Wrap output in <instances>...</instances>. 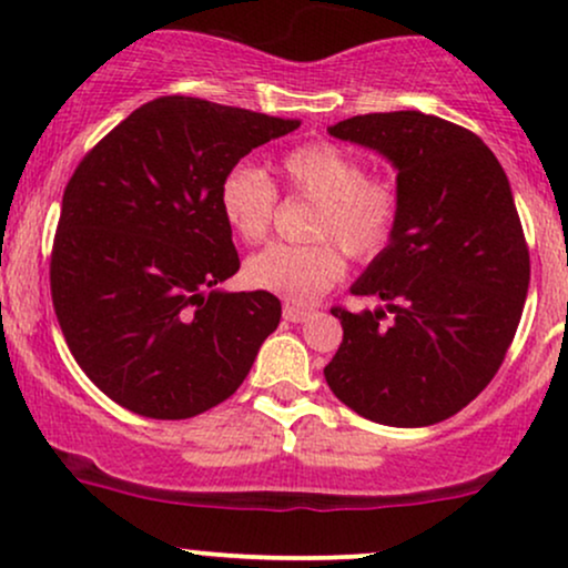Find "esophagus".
<instances>
[{
	"instance_id": "34e87169",
	"label": "esophagus",
	"mask_w": 568,
	"mask_h": 568,
	"mask_svg": "<svg viewBox=\"0 0 568 568\" xmlns=\"http://www.w3.org/2000/svg\"><path fill=\"white\" fill-rule=\"evenodd\" d=\"M310 315H312V310H306V306H298V304H285L283 306V317L288 323H304Z\"/></svg>"
}]
</instances>
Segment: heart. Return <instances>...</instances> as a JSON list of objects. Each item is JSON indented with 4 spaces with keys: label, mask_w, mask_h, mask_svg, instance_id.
Segmentation results:
<instances>
[{
    "label": "heart",
    "mask_w": 568,
    "mask_h": 568,
    "mask_svg": "<svg viewBox=\"0 0 568 568\" xmlns=\"http://www.w3.org/2000/svg\"><path fill=\"white\" fill-rule=\"evenodd\" d=\"M352 149L312 141L280 160V173L293 194L315 202L310 237L315 243H275L245 262V283L291 304H310L331 291L347 270L349 253L371 262L389 245L400 221V186L387 173H366ZM219 207L226 226L243 243H262L275 224L277 189L264 171L234 165L221 179Z\"/></svg>",
    "instance_id": "obj_1"
}]
</instances>
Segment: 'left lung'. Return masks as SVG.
Listing matches in <instances>:
<instances>
[{
    "label": "left lung",
    "mask_w": 568,
    "mask_h": 568,
    "mask_svg": "<svg viewBox=\"0 0 568 568\" xmlns=\"http://www.w3.org/2000/svg\"><path fill=\"white\" fill-rule=\"evenodd\" d=\"M328 133L393 162L400 221L352 285L384 306L331 310L344 338L325 382L371 422L435 425L484 393L518 331L531 264L510 181L473 130L433 114H361Z\"/></svg>",
    "instance_id": "1"
}]
</instances>
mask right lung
<instances>
[{
  "instance_id": "1",
  "label": "right lung",
  "mask_w": 568,
  "mask_h": 568,
  "mask_svg": "<svg viewBox=\"0 0 568 568\" xmlns=\"http://www.w3.org/2000/svg\"><path fill=\"white\" fill-rule=\"evenodd\" d=\"M298 120L189 95L143 103L84 154L63 192L50 291L71 355L122 408L189 419L219 406L280 323L240 270L221 179Z\"/></svg>"
}]
</instances>
